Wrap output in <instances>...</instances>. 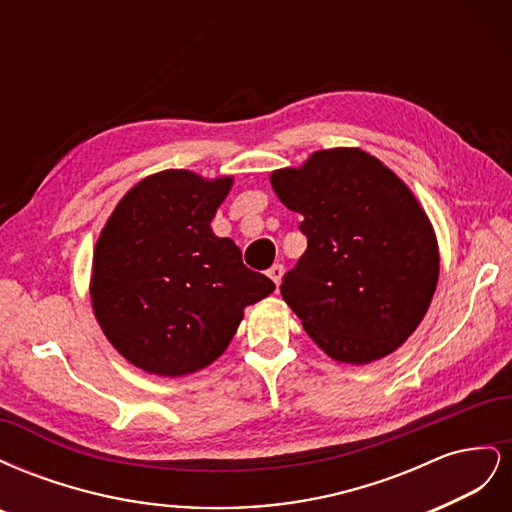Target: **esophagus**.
Here are the masks:
<instances>
[{
    "label": "esophagus",
    "instance_id": "esophagus-1",
    "mask_svg": "<svg viewBox=\"0 0 512 512\" xmlns=\"http://www.w3.org/2000/svg\"><path fill=\"white\" fill-rule=\"evenodd\" d=\"M267 275L275 282V286H280L282 275H284V267H282V265H273V267L267 271Z\"/></svg>",
    "mask_w": 512,
    "mask_h": 512
}]
</instances>
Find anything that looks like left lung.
Wrapping results in <instances>:
<instances>
[{
	"instance_id": "1",
	"label": "left lung",
	"mask_w": 512,
	"mask_h": 512,
	"mask_svg": "<svg viewBox=\"0 0 512 512\" xmlns=\"http://www.w3.org/2000/svg\"><path fill=\"white\" fill-rule=\"evenodd\" d=\"M277 198L303 215L307 250L284 275V301L339 363L395 352L438 286L436 232L389 166L356 147L314 151L271 173Z\"/></svg>"
}]
</instances>
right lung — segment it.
I'll return each instance as SVG.
<instances>
[{
	"label": "right lung",
	"instance_id": "1",
	"mask_svg": "<svg viewBox=\"0 0 512 512\" xmlns=\"http://www.w3.org/2000/svg\"><path fill=\"white\" fill-rule=\"evenodd\" d=\"M232 177L162 170L138 181L106 220L91 273V305L108 342L147 374L177 378L228 348L243 309L275 284L243 265L211 220Z\"/></svg>",
	"mask_w": 512,
	"mask_h": 512
}]
</instances>
